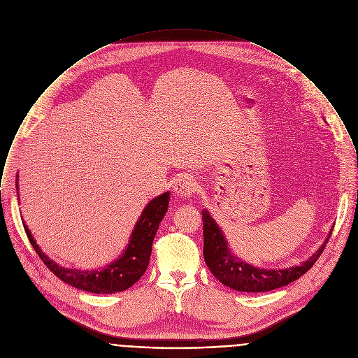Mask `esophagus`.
<instances>
[{
  "label": "esophagus",
  "instance_id": "1",
  "mask_svg": "<svg viewBox=\"0 0 358 358\" xmlns=\"http://www.w3.org/2000/svg\"><path fill=\"white\" fill-rule=\"evenodd\" d=\"M196 188L198 187H196V181H195L194 177H191V176H181V177H178L176 180L173 191H174L176 196L182 198V199H188V198H191L195 194Z\"/></svg>",
  "mask_w": 358,
  "mask_h": 358
}]
</instances>
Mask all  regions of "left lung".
<instances>
[{
	"instance_id": "8db88e82",
	"label": "left lung",
	"mask_w": 358,
	"mask_h": 358,
	"mask_svg": "<svg viewBox=\"0 0 358 358\" xmlns=\"http://www.w3.org/2000/svg\"><path fill=\"white\" fill-rule=\"evenodd\" d=\"M203 220V257L206 266L215 278L238 292H268L287 285L306 274L327 246L332 229L328 232L324 243L307 260L297 266L286 268H260L255 267L238 256L228 248L227 238L218 227L215 218L208 210H202Z\"/></svg>"
}]
</instances>
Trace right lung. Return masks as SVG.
<instances>
[{
	"mask_svg": "<svg viewBox=\"0 0 358 358\" xmlns=\"http://www.w3.org/2000/svg\"><path fill=\"white\" fill-rule=\"evenodd\" d=\"M17 182V177H16ZM17 189V184H16ZM170 192H164L153 198L143 210L140 218L136 222V227L129 239V245L124 249L123 255L119 256L113 263L108 264L99 270L83 271L77 268H66L51 260L34 241L29 227L23 221L26 235L43 260V263L64 282L73 287L91 292V293H116L129 289L134 285L148 268L152 242L157 232L159 224L163 220L169 209Z\"/></svg>",
	"mask_w": 358,
	"mask_h": 358,
	"instance_id": "obj_1",
	"label": "right lung"
}]
</instances>
